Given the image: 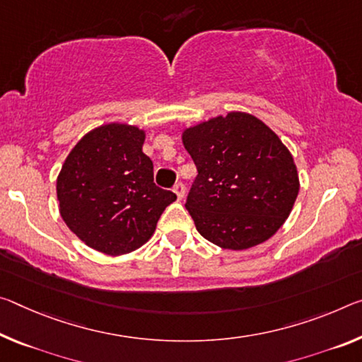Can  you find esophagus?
Returning a JSON list of instances; mask_svg holds the SVG:
<instances>
[{
  "label": "esophagus",
  "instance_id": "34e87169",
  "mask_svg": "<svg viewBox=\"0 0 362 362\" xmlns=\"http://www.w3.org/2000/svg\"><path fill=\"white\" fill-rule=\"evenodd\" d=\"M172 192L177 194V198H179V199H183V197H185V187H183L182 182L175 183L174 188H172Z\"/></svg>",
  "mask_w": 362,
  "mask_h": 362
}]
</instances>
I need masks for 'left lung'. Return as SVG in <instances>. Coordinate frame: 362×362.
<instances>
[{"mask_svg":"<svg viewBox=\"0 0 362 362\" xmlns=\"http://www.w3.org/2000/svg\"><path fill=\"white\" fill-rule=\"evenodd\" d=\"M182 141L198 169L185 208L202 237L242 251L284 226L300 179L288 148L262 120L232 111L185 129Z\"/></svg>","mask_w":362,"mask_h":362,"instance_id":"8db88e82","label":"left lung"}]
</instances>
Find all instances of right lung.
Here are the masks:
<instances>
[{"label": "right lung", "instance_id": "right-lung-1", "mask_svg": "<svg viewBox=\"0 0 362 362\" xmlns=\"http://www.w3.org/2000/svg\"><path fill=\"white\" fill-rule=\"evenodd\" d=\"M145 130L111 122L78 140L56 180L59 214L82 242L119 256L145 245L177 197L153 182Z\"/></svg>", "mask_w": 362, "mask_h": 362}]
</instances>
